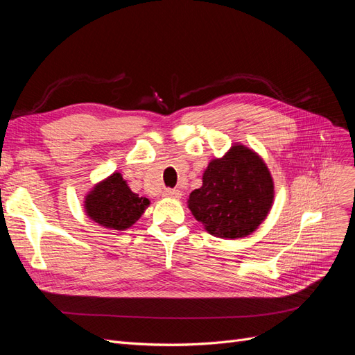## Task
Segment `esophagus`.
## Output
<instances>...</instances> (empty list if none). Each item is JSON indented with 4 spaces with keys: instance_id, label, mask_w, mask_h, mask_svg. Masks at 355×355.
<instances>
[{
    "instance_id": "obj_1",
    "label": "esophagus",
    "mask_w": 355,
    "mask_h": 355,
    "mask_svg": "<svg viewBox=\"0 0 355 355\" xmlns=\"http://www.w3.org/2000/svg\"><path fill=\"white\" fill-rule=\"evenodd\" d=\"M164 197L180 198L182 197V192L179 189H175V188H167V189H164Z\"/></svg>"
}]
</instances>
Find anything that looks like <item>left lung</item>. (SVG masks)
<instances>
[{
  "label": "left lung",
  "mask_w": 355,
  "mask_h": 355,
  "mask_svg": "<svg viewBox=\"0 0 355 355\" xmlns=\"http://www.w3.org/2000/svg\"><path fill=\"white\" fill-rule=\"evenodd\" d=\"M272 198L274 184L265 163L250 149L237 145L207 166L202 187L191 192L188 202L211 235L239 239L259 227Z\"/></svg>",
  "instance_id": "8db88e82"
}]
</instances>
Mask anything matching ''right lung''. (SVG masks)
<instances>
[{
  "mask_svg": "<svg viewBox=\"0 0 355 355\" xmlns=\"http://www.w3.org/2000/svg\"><path fill=\"white\" fill-rule=\"evenodd\" d=\"M149 201L127 187L120 173L101 182L85 198L89 216L102 227L124 231L142 216Z\"/></svg>",
  "mask_w": 355,
  "mask_h": 355,
  "instance_id": "right-lung-1",
  "label": "right lung"
}]
</instances>
